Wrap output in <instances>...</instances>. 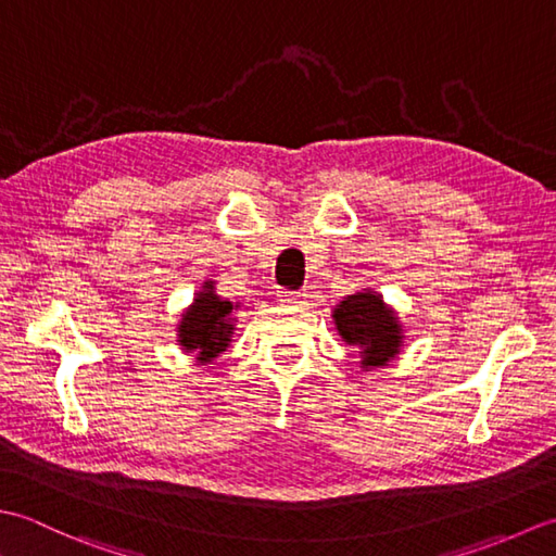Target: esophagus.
I'll return each instance as SVG.
<instances>
[{"label": "esophagus", "mask_w": 556, "mask_h": 556, "mask_svg": "<svg viewBox=\"0 0 556 556\" xmlns=\"http://www.w3.org/2000/svg\"><path fill=\"white\" fill-rule=\"evenodd\" d=\"M307 298H309V294L304 290H300V292H290V290L278 292V302L286 304V307H302V304L307 302Z\"/></svg>", "instance_id": "34e87169"}]
</instances>
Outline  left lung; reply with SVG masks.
Here are the masks:
<instances>
[{"label": "left lung", "instance_id": "1", "mask_svg": "<svg viewBox=\"0 0 556 556\" xmlns=\"http://www.w3.org/2000/svg\"><path fill=\"white\" fill-rule=\"evenodd\" d=\"M333 321L343 341L359 348L365 369L383 367L401 353V321L379 292L362 290L348 294L333 309Z\"/></svg>", "mask_w": 556, "mask_h": 556}]
</instances>
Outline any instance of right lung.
Here are the masks:
<instances>
[{
    "instance_id": "obj_1",
    "label": "right lung",
    "mask_w": 556,
    "mask_h": 556,
    "mask_svg": "<svg viewBox=\"0 0 556 556\" xmlns=\"http://www.w3.org/2000/svg\"><path fill=\"white\" fill-rule=\"evenodd\" d=\"M235 307L240 304L223 300L220 294H215L213 280H206L182 314V321L177 324V343L182 345L185 353H194L201 365H208L230 345Z\"/></svg>"
}]
</instances>
